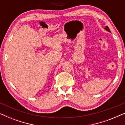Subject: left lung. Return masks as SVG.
<instances>
[{
  "instance_id": "left-lung-1",
  "label": "left lung",
  "mask_w": 125,
  "mask_h": 125,
  "mask_svg": "<svg viewBox=\"0 0 125 125\" xmlns=\"http://www.w3.org/2000/svg\"><path fill=\"white\" fill-rule=\"evenodd\" d=\"M105 30H106L107 31H108V32H110V30H109V27H107V26H106V27L105 28Z\"/></svg>"
}]
</instances>
